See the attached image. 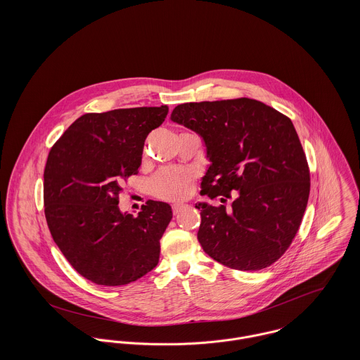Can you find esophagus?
<instances>
[{
	"label": "esophagus",
	"instance_id": "34e87169",
	"mask_svg": "<svg viewBox=\"0 0 360 360\" xmlns=\"http://www.w3.org/2000/svg\"><path fill=\"white\" fill-rule=\"evenodd\" d=\"M187 205H184V204H174V205L172 206V210H173V213L176 214V213H179L181 209H184Z\"/></svg>",
	"mask_w": 360,
	"mask_h": 360
}]
</instances>
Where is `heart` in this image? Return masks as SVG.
I'll return each instance as SVG.
<instances>
[{
	"label": "heart",
	"mask_w": 360,
	"mask_h": 360,
	"mask_svg": "<svg viewBox=\"0 0 360 360\" xmlns=\"http://www.w3.org/2000/svg\"><path fill=\"white\" fill-rule=\"evenodd\" d=\"M194 184V174L188 170L177 167H166L159 170L150 180V190L153 195L163 201L186 200Z\"/></svg>",
	"instance_id": "b5f03b06"
}]
</instances>
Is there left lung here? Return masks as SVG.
Returning <instances> with one entry per match:
<instances>
[{
  "mask_svg": "<svg viewBox=\"0 0 360 360\" xmlns=\"http://www.w3.org/2000/svg\"><path fill=\"white\" fill-rule=\"evenodd\" d=\"M170 117L205 141L210 165L201 195L221 197L223 204L234 197L230 207L195 205L202 250L236 270L273 264L295 238L310 191L307 155L291 119L251 98L180 103Z\"/></svg>",
  "mask_w": 360,
  "mask_h": 360,
  "instance_id": "obj_1",
  "label": "left lung"
}]
</instances>
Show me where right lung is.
<instances>
[{"label": "right lung", "instance_id": "add662e5", "mask_svg": "<svg viewBox=\"0 0 360 360\" xmlns=\"http://www.w3.org/2000/svg\"><path fill=\"white\" fill-rule=\"evenodd\" d=\"M167 112L160 105L84 113L47 158L44 213L52 238L72 267L98 285H126L159 262L172 207L148 200L134 217L117 204L123 183L139 173L147 136Z\"/></svg>", "mask_w": 360, "mask_h": 360}]
</instances>
